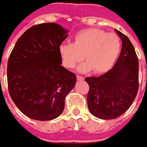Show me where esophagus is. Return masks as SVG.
Listing matches in <instances>:
<instances>
[{
	"mask_svg": "<svg viewBox=\"0 0 147 147\" xmlns=\"http://www.w3.org/2000/svg\"><path fill=\"white\" fill-rule=\"evenodd\" d=\"M77 79H78V81H82V80H84V78L82 76L77 75Z\"/></svg>",
	"mask_w": 147,
	"mask_h": 147,
	"instance_id": "obj_1",
	"label": "esophagus"
}]
</instances>
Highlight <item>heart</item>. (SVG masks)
I'll use <instances>...</instances> for the list:
<instances>
[{"instance_id": "obj_1", "label": "heart", "mask_w": 147, "mask_h": 147, "mask_svg": "<svg viewBox=\"0 0 147 147\" xmlns=\"http://www.w3.org/2000/svg\"><path fill=\"white\" fill-rule=\"evenodd\" d=\"M121 49V41L117 34L99 29H83L75 34L74 43H63L59 52L63 65L72 69L84 58L86 60L78 68L79 71L93 69L101 74L113 66Z\"/></svg>"}]
</instances>
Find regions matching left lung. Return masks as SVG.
Returning <instances> with one entry per match:
<instances>
[{"mask_svg": "<svg viewBox=\"0 0 147 147\" xmlns=\"http://www.w3.org/2000/svg\"><path fill=\"white\" fill-rule=\"evenodd\" d=\"M121 53L114 67L99 77H88L90 112L101 119L121 116L132 105L138 90V59L129 38L120 31Z\"/></svg>", "mask_w": 147, "mask_h": 147, "instance_id": "left-lung-1", "label": "left lung"}]
</instances>
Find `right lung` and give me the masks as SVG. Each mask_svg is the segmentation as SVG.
I'll return each instance as SVG.
<instances>
[{
  "label": "right lung",
  "instance_id": "obj_1",
  "mask_svg": "<svg viewBox=\"0 0 147 147\" xmlns=\"http://www.w3.org/2000/svg\"><path fill=\"white\" fill-rule=\"evenodd\" d=\"M67 30L43 23L19 37L7 65L8 90L15 105L27 117L49 121L60 116L76 75L61 65L59 47Z\"/></svg>",
  "mask_w": 147,
  "mask_h": 147
}]
</instances>
